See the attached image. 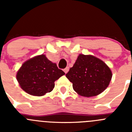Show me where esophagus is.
<instances>
[{"instance_id":"1","label":"esophagus","mask_w":132,"mask_h":132,"mask_svg":"<svg viewBox=\"0 0 132 132\" xmlns=\"http://www.w3.org/2000/svg\"><path fill=\"white\" fill-rule=\"evenodd\" d=\"M69 68L68 67H67L65 69H64L63 71H64V72H65V73H68V71H69Z\"/></svg>"}]
</instances>
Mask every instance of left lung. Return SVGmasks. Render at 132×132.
I'll use <instances>...</instances> for the list:
<instances>
[{
	"label": "left lung",
	"mask_w": 132,
	"mask_h": 132,
	"mask_svg": "<svg viewBox=\"0 0 132 132\" xmlns=\"http://www.w3.org/2000/svg\"><path fill=\"white\" fill-rule=\"evenodd\" d=\"M112 73L103 61L91 55L79 54L66 77L78 94L85 97L97 96L108 87Z\"/></svg>",
	"instance_id": "8db88e82"
}]
</instances>
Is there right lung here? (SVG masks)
Masks as SVG:
<instances>
[{"label":"right lung","instance_id":"add662e5","mask_svg":"<svg viewBox=\"0 0 132 132\" xmlns=\"http://www.w3.org/2000/svg\"><path fill=\"white\" fill-rule=\"evenodd\" d=\"M64 75L56 63L42 54L25 61L17 71L16 79L26 93L42 96L52 91L55 81Z\"/></svg>","mask_w":132,"mask_h":132}]
</instances>
